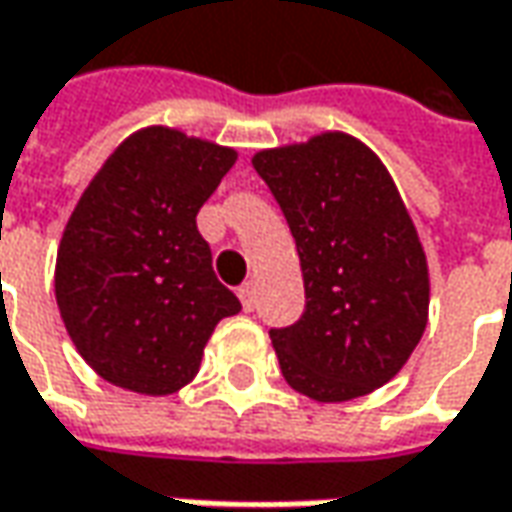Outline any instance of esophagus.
<instances>
[{
	"instance_id": "1",
	"label": "esophagus",
	"mask_w": 512,
	"mask_h": 512,
	"mask_svg": "<svg viewBox=\"0 0 512 512\" xmlns=\"http://www.w3.org/2000/svg\"><path fill=\"white\" fill-rule=\"evenodd\" d=\"M239 301H242V307L245 310H256V284L253 281H245L242 287H239Z\"/></svg>"
}]
</instances>
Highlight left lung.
<instances>
[{
  "label": "left lung",
  "mask_w": 512,
  "mask_h": 512,
  "mask_svg": "<svg viewBox=\"0 0 512 512\" xmlns=\"http://www.w3.org/2000/svg\"><path fill=\"white\" fill-rule=\"evenodd\" d=\"M253 168L296 239L307 307L270 329L284 380L318 403L389 383L428 324V262L392 174L366 143L324 132L262 149Z\"/></svg>",
  "instance_id": "obj_1"
}]
</instances>
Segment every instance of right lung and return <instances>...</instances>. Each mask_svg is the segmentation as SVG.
Listing matches in <instances>:
<instances>
[{"instance_id":"1","label":"right lung","mask_w":512,"mask_h":512,"mask_svg":"<svg viewBox=\"0 0 512 512\" xmlns=\"http://www.w3.org/2000/svg\"><path fill=\"white\" fill-rule=\"evenodd\" d=\"M233 163L228 146L146 126L109 154L67 219L58 310L81 358L112 386L180 392L216 324L242 310L197 231Z\"/></svg>"}]
</instances>
